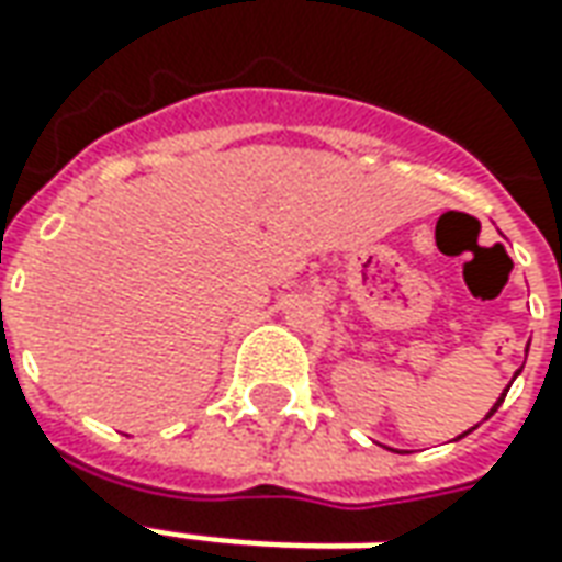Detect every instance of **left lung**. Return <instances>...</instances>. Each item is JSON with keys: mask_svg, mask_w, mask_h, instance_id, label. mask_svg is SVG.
Listing matches in <instances>:
<instances>
[{"mask_svg": "<svg viewBox=\"0 0 562 562\" xmlns=\"http://www.w3.org/2000/svg\"><path fill=\"white\" fill-rule=\"evenodd\" d=\"M505 393H507V391H505ZM505 393H502V400H505ZM502 400H498V403L492 406V412H495V409H498V406H502ZM492 412H490V415H492ZM490 415H486V418H490Z\"/></svg>", "mask_w": 562, "mask_h": 562, "instance_id": "left-lung-1", "label": "left lung"}]
</instances>
